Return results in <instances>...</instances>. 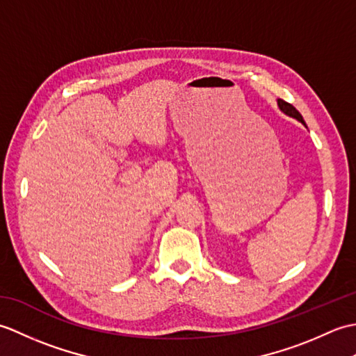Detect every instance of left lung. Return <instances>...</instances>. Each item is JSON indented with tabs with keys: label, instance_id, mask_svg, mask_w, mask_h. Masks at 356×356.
<instances>
[{
	"label": "left lung",
	"instance_id": "8db88e82",
	"mask_svg": "<svg viewBox=\"0 0 356 356\" xmlns=\"http://www.w3.org/2000/svg\"><path fill=\"white\" fill-rule=\"evenodd\" d=\"M277 104H278L280 110H282V111L284 113V115H287V116H291V118H293V119L300 120V122L306 127V122L303 120V116L300 115V111H298L297 108H295L293 105H291L289 102H286V101H283V99H278V101H277Z\"/></svg>",
	"mask_w": 356,
	"mask_h": 356
}]
</instances>
